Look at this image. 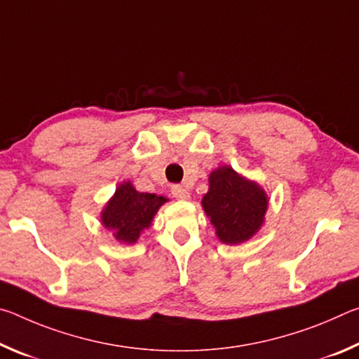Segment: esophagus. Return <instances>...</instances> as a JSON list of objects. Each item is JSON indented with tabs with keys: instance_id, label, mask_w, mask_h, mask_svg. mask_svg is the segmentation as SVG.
Listing matches in <instances>:
<instances>
[{
	"instance_id": "obj_1",
	"label": "esophagus",
	"mask_w": 359,
	"mask_h": 359,
	"mask_svg": "<svg viewBox=\"0 0 359 359\" xmlns=\"http://www.w3.org/2000/svg\"><path fill=\"white\" fill-rule=\"evenodd\" d=\"M171 193L175 199H180V201H185V199L190 198V193H188L187 188H184L182 185H172Z\"/></svg>"
}]
</instances>
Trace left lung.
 Segmentation results:
<instances>
[{"mask_svg": "<svg viewBox=\"0 0 359 359\" xmlns=\"http://www.w3.org/2000/svg\"><path fill=\"white\" fill-rule=\"evenodd\" d=\"M203 208L224 244H241L257 233L264 222L266 193L228 166L218 168L209 177V191Z\"/></svg>", "mask_w": 359, "mask_h": 359, "instance_id": "obj_1", "label": "left lung"}]
</instances>
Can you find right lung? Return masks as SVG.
I'll return each mask as SVG.
<instances>
[{
  "mask_svg": "<svg viewBox=\"0 0 359 359\" xmlns=\"http://www.w3.org/2000/svg\"><path fill=\"white\" fill-rule=\"evenodd\" d=\"M166 201V198L156 194L139 193L130 182H125L115 190L114 198L102 210L101 220L112 231L115 239L135 244L141 231L150 226L156 210Z\"/></svg>",
  "mask_w": 359,
  "mask_h": 359,
  "instance_id": "add662e5",
  "label": "right lung"
}]
</instances>
